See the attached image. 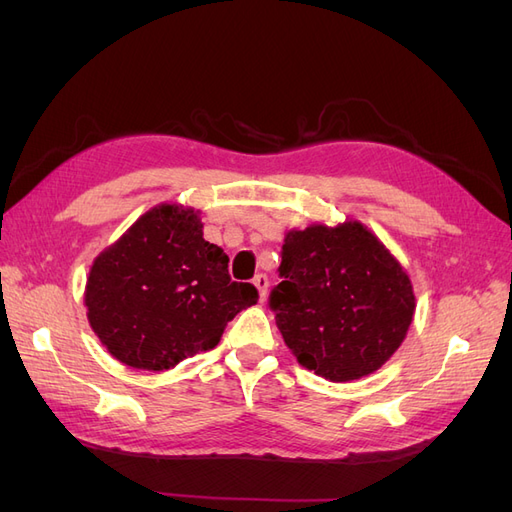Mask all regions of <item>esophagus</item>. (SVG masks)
I'll return each instance as SVG.
<instances>
[{"mask_svg": "<svg viewBox=\"0 0 512 512\" xmlns=\"http://www.w3.org/2000/svg\"><path fill=\"white\" fill-rule=\"evenodd\" d=\"M254 286H256V290H258V297H260V301H265L267 299V288H269V280H267V275H256L254 277Z\"/></svg>", "mask_w": 512, "mask_h": 512, "instance_id": "1", "label": "esophagus"}]
</instances>
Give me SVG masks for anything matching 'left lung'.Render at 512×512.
I'll use <instances>...</instances> for the list:
<instances>
[{"label": "left lung", "mask_w": 512, "mask_h": 512, "mask_svg": "<svg viewBox=\"0 0 512 512\" xmlns=\"http://www.w3.org/2000/svg\"><path fill=\"white\" fill-rule=\"evenodd\" d=\"M271 309L299 365L324 380L374 374L404 344L416 309L408 271L354 218L286 232Z\"/></svg>", "instance_id": "1"}]
</instances>
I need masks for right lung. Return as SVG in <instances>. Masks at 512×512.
Masks as SVG:
<instances>
[{"label":"right lung","instance_id":"right-lung-1","mask_svg":"<svg viewBox=\"0 0 512 512\" xmlns=\"http://www.w3.org/2000/svg\"><path fill=\"white\" fill-rule=\"evenodd\" d=\"M256 301L252 284L230 282L222 247L203 239L200 211L179 203L143 213L96 256L85 284L91 331L117 361L147 371L213 350Z\"/></svg>","mask_w":512,"mask_h":512}]
</instances>
